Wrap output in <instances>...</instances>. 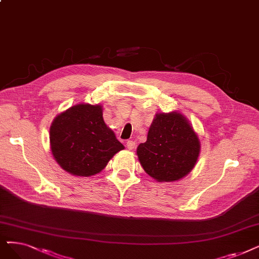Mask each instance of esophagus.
<instances>
[{
  "instance_id": "esophagus-1",
  "label": "esophagus",
  "mask_w": 259,
  "mask_h": 259,
  "mask_svg": "<svg viewBox=\"0 0 259 259\" xmlns=\"http://www.w3.org/2000/svg\"><path fill=\"white\" fill-rule=\"evenodd\" d=\"M126 147H127V149H128L130 151H133L134 149H135V147H136V143L134 142L133 140H128V141L126 142Z\"/></svg>"
}]
</instances>
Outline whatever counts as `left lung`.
<instances>
[{"label":"left lung","instance_id":"8db88e82","mask_svg":"<svg viewBox=\"0 0 259 259\" xmlns=\"http://www.w3.org/2000/svg\"><path fill=\"white\" fill-rule=\"evenodd\" d=\"M201 142L184 115L159 112L149 128L147 141L137 148L143 170L157 182H175L188 175L198 161Z\"/></svg>","mask_w":259,"mask_h":259}]
</instances>
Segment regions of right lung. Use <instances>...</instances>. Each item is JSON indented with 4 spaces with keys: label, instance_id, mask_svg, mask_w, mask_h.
Returning <instances> with one entry per match:
<instances>
[{
    "label": "right lung",
    "instance_id": "right-lung-1",
    "mask_svg": "<svg viewBox=\"0 0 259 259\" xmlns=\"http://www.w3.org/2000/svg\"><path fill=\"white\" fill-rule=\"evenodd\" d=\"M50 147L56 162L75 177H92L124 149L103 119L102 105L71 106L55 117L50 127Z\"/></svg>",
    "mask_w": 259,
    "mask_h": 259
}]
</instances>
